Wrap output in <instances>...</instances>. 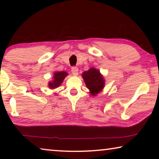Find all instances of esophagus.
<instances>
[{
    "instance_id": "esophagus-1",
    "label": "esophagus",
    "mask_w": 159,
    "mask_h": 159,
    "mask_svg": "<svg viewBox=\"0 0 159 159\" xmlns=\"http://www.w3.org/2000/svg\"><path fill=\"white\" fill-rule=\"evenodd\" d=\"M71 72H72V74H73L74 76H77V75L79 74V69H78L76 66L72 67Z\"/></svg>"
}]
</instances>
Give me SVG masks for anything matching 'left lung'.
Wrapping results in <instances>:
<instances>
[{"label":"left lung","instance_id":"obj_1","mask_svg":"<svg viewBox=\"0 0 159 159\" xmlns=\"http://www.w3.org/2000/svg\"><path fill=\"white\" fill-rule=\"evenodd\" d=\"M82 76L92 95H97L104 88L105 83L104 77L99 70L95 68H90L88 71L83 72Z\"/></svg>","mask_w":159,"mask_h":159}]
</instances>
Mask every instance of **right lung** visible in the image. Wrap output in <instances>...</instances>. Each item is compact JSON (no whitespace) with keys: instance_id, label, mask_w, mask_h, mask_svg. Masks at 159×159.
Here are the masks:
<instances>
[{"instance_id":"obj_1","label":"right lung","mask_w":159,"mask_h":159,"mask_svg":"<svg viewBox=\"0 0 159 159\" xmlns=\"http://www.w3.org/2000/svg\"><path fill=\"white\" fill-rule=\"evenodd\" d=\"M67 75H68V74L65 71H57L54 73L53 79L52 80V81L48 83V87L50 89H55V88H58L59 86H60Z\"/></svg>"}]
</instances>
